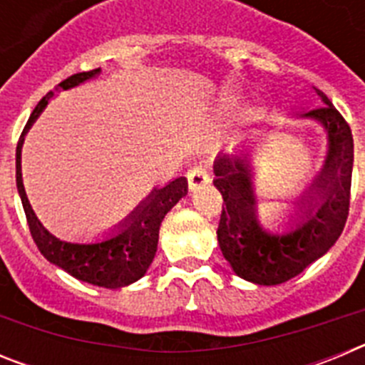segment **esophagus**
<instances>
[{"instance_id": "obj_1", "label": "esophagus", "mask_w": 365, "mask_h": 365, "mask_svg": "<svg viewBox=\"0 0 365 365\" xmlns=\"http://www.w3.org/2000/svg\"><path fill=\"white\" fill-rule=\"evenodd\" d=\"M188 188L197 190L201 186H205L206 182H210V175L202 166H193L188 170Z\"/></svg>"}]
</instances>
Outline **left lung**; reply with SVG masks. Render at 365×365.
Returning <instances> with one entry per match:
<instances>
[{
  "instance_id": "obj_1",
  "label": "left lung",
  "mask_w": 365,
  "mask_h": 365,
  "mask_svg": "<svg viewBox=\"0 0 365 365\" xmlns=\"http://www.w3.org/2000/svg\"><path fill=\"white\" fill-rule=\"evenodd\" d=\"M324 108L303 113L327 133V157L309 190L292 202L287 230L270 234L257 219L254 173L248 153L219 155L214 185L221 192L222 214L217 241L240 278L257 285H279L298 276L336 243L349 214L353 135L333 102L316 89Z\"/></svg>"
}]
</instances>
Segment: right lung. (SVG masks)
Instances as JSON below:
<instances>
[{"label":"right lung","instance_id":"add662e5","mask_svg":"<svg viewBox=\"0 0 365 365\" xmlns=\"http://www.w3.org/2000/svg\"><path fill=\"white\" fill-rule=\"evenodd\" d=\"M96 74H100V69L73 74L62 83H58L56 91L80 86L87 80L95 78ZM53 96L54 91H49L38 102L16 148V186H18V193L24 205L29 230L45 259L69 272L73 278L96 287H106V289H122L143 278L150 269L155 252H157L160 222L164 215L188 193V180L186 177H177L163 188H155L124 219V222H120L117 232H113L104 241L69 243V241L58 240L36 217L25 193L24 179H21L24 137Z\"/></svg>","mask_w":365,"mask_h":365}]
</instances>
